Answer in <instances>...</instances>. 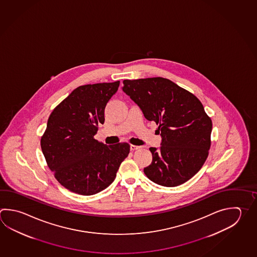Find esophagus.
I'll list each match as a JSON object with an SVG mask.
<instances>
[{"instance_id": "1", "label": "esophagus", "mask_w": 257, "mask_h": 257, "mask_svg": "<svg viewBox=\"0 0 257 257\" xmlns=\"http://www.w3.org/2000/svg\"><path fill=\"white\" fill-rule=\"evenodd\" d=\"M130 148H131V151H136L138 150V149L140 148V146H134V145H131Z\"/></svg>"}]
</instances>
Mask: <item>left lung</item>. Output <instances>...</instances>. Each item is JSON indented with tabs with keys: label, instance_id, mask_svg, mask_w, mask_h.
I'll list each match as a JSON object with an SVG mask.
<instances>
[{
	"label": "left lung",
	"instance_id": "1",
	"mask_svg": "<svg viewBox=\"0 0 257 257\" xmlns=\"http://www.w3.org/2000/svg\"><path fill=\"white\" fill-rule=\"evenodd\" d=\"M122 91L158 124L162 143L151 147L153 161L144 169L154 183L175 187L202 168L211 146L212 120L193 93L162 77L124 80Z\"/></svg>",
	"mask_w": 257,
	"mask_h": 257
}]
</instances>
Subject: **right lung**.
<instances>
[{"mask_svg": "<svg viewBox=\"0 0 257 257\" xmlns=\"http://www.w3.org/2000/svg\"><path fill=\"white\" fill-rule=\"evenodd\" d=\"M119 84L117 81L79 86L49 116L41 138L43 154L56 180L75 194L92 195L107 188L129 155L127 143L107 146L93 138Z\"/></svg>", "mask_w": 257, "mask_h": 257, "instance_id": "right-lung-1", "label": "right lung"}]
</instances>
